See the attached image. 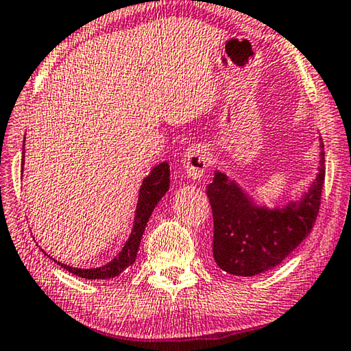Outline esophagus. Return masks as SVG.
<instances>
[{"mask_svg": "<svg viewBox=\"0 0 351 351\" xmlns=\"http://www.w3.org/2000/svg\"><path fill=\"white\" fill-rule=\"evenodd\" d=\"M208 157L200 145L189 146L183 156V168L191 179H200L208 168Z\"/></svg>", "mask_w": 351, "mask_h": 351, "instance_id": "esophagus-1", "label": "esophagus"}]
</instances>
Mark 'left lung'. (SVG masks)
<instances>
[{
    "label": "left lung",
    "instance_id": "left-lung-1",
    "mask_svg": "<svg viewBox=\"0 0 351 351\" xmlns=\"http://www.w3.org/2000/svg\"><path fill=\"white\" fill-rule=\"evenodd\" d=\"M316 180L298 204L268 210L253 204L247 194L222 172H216L206 194L213 208L214 261L223 271L256 276L285 259L310 234L321 206L325 180V152Z\"/></svg>",
    "mask_w": 351,
    "mask_h": 351
}]
</instances>
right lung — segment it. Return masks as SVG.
Returning <instances> with one entry per match:
<instances>
[{
	"label": "right lung",
	"instance_id": "add662e5",
	"mask_svg": "<svg viewBox=\"0 0 351 351\" xmlns=\"http://www.w3.org/2000/svg\"><path fill=\"white\" fill-rule=\"evenodd\" d=\"M168 189H169V165L163 162L157 165L156 168L151 171V174L143 180V183H141V188L138 193L137 211H135L134 228H132L131 236H129L125 247H123V250L120 251V254L114 257V259L109 263H106V265L86 269V268L67 267L64 263L57 262V261L55 262L63 267L64 269H67L69 273L83 279H110V278H115V276H119L121 271H125L129 265H132L135 262V257H137V251L140 247L141 237H143L147 220H149L154 208H156L158 202L162 200V197Z\"/></svg>",
	"mask_w": 351,
	"mask_h": 351
}]
</instances>
